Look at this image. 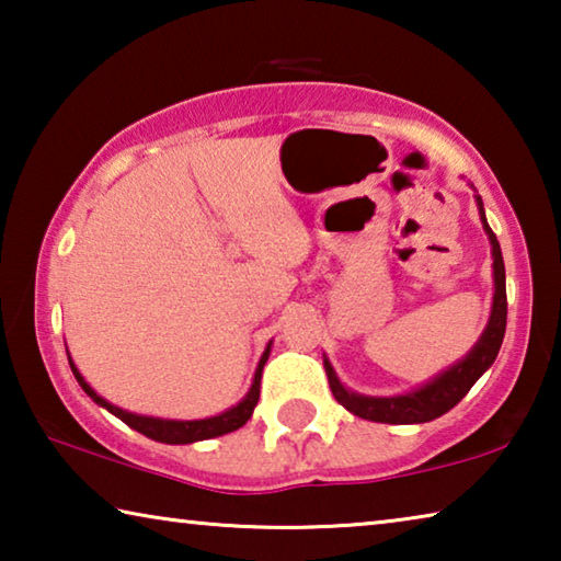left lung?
Segmentation results:
<instances>
[{
    "label": "left lung",
    "mask_w": 561,
    "mask_h": 561,
    "mask_svg": "<svg viewBox=\"0 0 561 561\" xmlns=\"http://www.w3.org/2000/svg\"><path fill=\"white\" fill-rule=\"evenodd\" d=\"M472 187V185H470ZM474 190V187H472ZM474 203H478L482 230H485L490 247H492V279H495V291H492V309L488 327L482 331L468 354H465L458 364L445 368L443 374L431 378L428 383L413 388L408 393L398 396H364L346 388L339 381V376L331 366V360L324 356V368L329 376L331 393H334L336 401L346 408L348 413H354L364 421L374 423H391V425H411V423H428L448 413L453 405H458L465 393L470 391L474 381L488 371V368L495 364L500 354L502 339H505V327H507V289H505V262H502V250L495 232L490 230L485 207H482V197L474 195Z\"/></svg>",
    "instance_id": "obj_1"
}]
</instances>
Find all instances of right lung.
<instances>
[{"label":"right lung","mask_w":561,"mask_h":561,"mask_svg":"<svg viewBox=\"0 0 561 561\" xmlns=\"http://www.w3.org/2000/svg\"><path fill=\"white\" fill-rule=\"evenodd\" d=\"M270 351H272V341L264 348V354L257 364V371H254L252 378V386L247 396L242 398L240 403L227 408V411L210 415V417H201V421H170V417H153V415H140V413H130V411H123V408L108 403L106 398L99 396L93 388L87 383V378L79 374V368L69 356V366L76 376V381L79 386L87 391V396L91 398L93 403H99L101 408H106L108 413H113L116 417H121L123 423L130 425L133 431L144 433L146 438L150 440H158V443H168V445H190V443H197V440H210L217 438V435H225V433H232L237 428H242V425L250 421L252 413H254V405L260 401V381H262V368L267 364L270 358Z\"/></svg>","instance_id":"obj_1"}]
</instances>
